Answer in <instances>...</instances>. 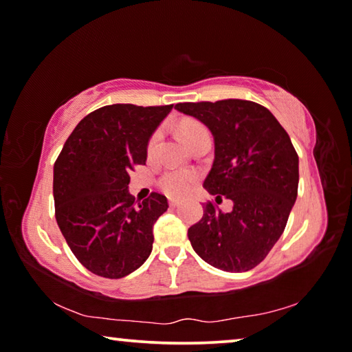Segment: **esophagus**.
<instances>
[{
    "mask_svg": "<svg viewBox=\"0 0 352 352\" xmlns=\"http://www.w3.org/2000/svg\"><path fill=\"white\" fill-rule=\"evenodd\" d=\"M178 205H180V201L175 200V199H169V206L175 208V206H178Z\"/></svg>",
    "mask_w": 352,
    "mask_h": 352,
    "instance_id": "34e87169",
    "label": "esophagus"
}]
</instances>
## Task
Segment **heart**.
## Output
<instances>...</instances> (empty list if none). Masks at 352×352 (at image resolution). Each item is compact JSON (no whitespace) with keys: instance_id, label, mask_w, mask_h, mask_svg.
<instances>
[{"instance_id":"1","label":"heart","mask_w":352,"mask_h":352,"mask_svg":"<svg viewBox=\"0 0 352 352\" xmlns=\"http://www.w3.org/2000/svg\"><path fill=\"white\" fill-rule=\"evenodd\" d=\"M180 132H182L183 140L188 142L189 147L192 146L194 142L200 138V136L210 133L204 124H200L197 121L183 122L180 126ZM162 141H163V129L153 130V133L148 136V141H147L148 157H155V155H157ZM197 180H199V175H197V172H194V170L169 169V170H166L162 177H160L158 186L163 190V192L170 195V197L180 199V197H184V195H188L190 190L194 189Z\"/></svg>"}]
</instances>
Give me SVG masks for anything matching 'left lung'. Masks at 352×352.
<instances>
[{
  "label": "left lung",
  "instance_id": "8db88e82",
  "mask_svg": "<svg viewBox=\"0 0 352 352\" xmlns=\"http://www.w3.org/2000/svg\"><path fill=\"white\" fill-rule=\"evenodd\" d=\"M175 109L205 124L214 136V163L204 186L233 201H212L188 230L194 252L216 269L248 272L281 237L298 195V153L272 113L252 100L183 102Z\"/></svg>",
  "mask_w": 352,
  "mask_h": 352
}]
</instances>
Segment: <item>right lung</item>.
<instances>
[{"mask_svg": "<svg viewBox=\"0 0 352 352\" xmlns=\"http://www.w3.org/2000/svg\"><path fill=\"white\" fill-rule=\"evenodd\" d=\"M174 105H105L77 124L54 163L58 228L87 270L119 279L144 264L153 223L168 199L152 192L135 201L130 172L146 164L147 141Z\"/></svg>", "mask_w": 352, "mask_h": 352, "instance_id": "1", "label": "right lung"}]
</instances>
